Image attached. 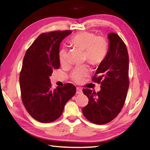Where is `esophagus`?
<instances>
[{
  "mask_svg": "<svg viewBox=\"0 0 150 150\" xmlns=\"http://www.w3.org/2000/svg\"><path fill=\"white\" fill-rule=\"evenodd\" d=\"M82 90L80 88H79V87H77L76 88V94H82Z\"/></svg>",
  "mask_w": 150,
  "mask_h": 150,
  "instance_id": "obj_1",
  "label": "esophagus"
}]
</instances>
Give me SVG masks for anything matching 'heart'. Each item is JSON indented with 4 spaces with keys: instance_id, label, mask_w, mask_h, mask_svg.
<instances>
[{
    "instance_id": "obj_1",
    "label": "heart",
    "mask_w": 150,
    "mask_h": 150,
    "mask_svg": "<svg viewBox=\"0 0 150 150\" xmlns=\"http://www.w3.org/2000/svg\"><path fill=\"white\" fill-rule=\"evenodd\" d=\"M72 46L84 50V59L93 65H99L105 59L109 50V42L105 37L96 36L94 33L81 32L72 35L69 39ZM59 62L62 65L68 62V52L67 48L63 47L58 54ZM90 72L87 65L75 67L72 71L71 77L74 81L81 83L83 81Z\"/></svg>"
}]
</instances>
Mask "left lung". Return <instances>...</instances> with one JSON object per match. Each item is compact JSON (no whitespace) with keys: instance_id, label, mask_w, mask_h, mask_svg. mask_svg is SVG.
<instances>
[{"instance_id":"left-lung-1","label":"left lung","mask_w":150,"mask_h":150,"mask_svg":"<svg viewBox=\"0 0 150 150\" xmlns=\"http://www.w3.org/2000/svg\"><path fill=\"white\" fill-rule=\"evenodd\" d=\"M108 39V54L93 77L94 82L100 83L101 90L96 93L88 88L83 89L88 103L82 112L88 120L98 125L108 123L120 113L129 85L126 45L117 33H109Z\"/></svg>"}]
</instances>
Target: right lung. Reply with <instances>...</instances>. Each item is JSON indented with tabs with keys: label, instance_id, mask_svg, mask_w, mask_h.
I'll list each match as a JSON object with an SVG mask.
<instances>
[{
	"label": "right lung",
	"instance_id": "1",
	"mask_svg": "<svg viewBox=\"0 0 150 150\" xmlns=\"http://www.w3.org/2000/svg\"><path fill=\"white\" fill-rule=\"evenodd\" d=\"M71 33L64 30L41 33L24 57L19 77L21 98L31 117L42 123L59 118L66 103L76 92L72 83L52 89L50 79L53 70L60 67L61 42Z\"/></svg>",
	"mask_w": 150,
	"mask_h": 150
}]
</instances>
